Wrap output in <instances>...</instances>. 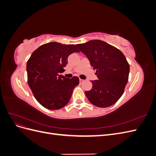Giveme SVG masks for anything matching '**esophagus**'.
I'll return each instance as SVG.
<instances>
[{
    "label": "esophagus",
    "mask_w": 156,
    "mask_h": 156,
    "mask_svg": "<svg viewBox=\"0 0 156 156\" xmlns=\"http://www.w3.org/2000/svg\"><path fill=\"white\" fill-rule=\"evenodd\" d=\"M84 81L83 79H79V82H80V83H83Z\"/></svg>",
    "instance_id": "34e87169"
}]
</instances>
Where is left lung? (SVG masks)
Here are the masks:
<instances>
[{"label": "left lung", "instance_id": "1", "mask_svg": "<svg viewBox=\"0 0 156 156\" xmlns=\"http://www.w3.org/2000/svg\"><path fill=\"white\" fill-rule=\"evenodd\" d=\"M87 56L98 78L91 81L92 88L85 94L92 104L110 107L122 96L128 81L129 65L124 54L115 47L100 40L77 45Z\"/></svg>", "mask_w": 156, "mask_h": 156}]
</instances>
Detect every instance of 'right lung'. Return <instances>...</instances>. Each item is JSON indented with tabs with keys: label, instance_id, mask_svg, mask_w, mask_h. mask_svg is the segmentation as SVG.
<instances>
[{
	"label": "right lung",
	"instance_id": "add662e5",
	"mask_svg": "<svg viewBox=\"0 0 156 156\" xmlns=\"http://www.w3.org/2000/svg\"><path fill=\"white\" fill-rule=\"evenodd\" d=\"M76 45L49 42L35 50L27 61L28 84L36 100L48 109L64 107L79 83L77 77L59 75L64 72L69 55L79 52Z\"/></svg>",
	"mask_w": 156,
	"mask_h": 156
}]
</instances>
